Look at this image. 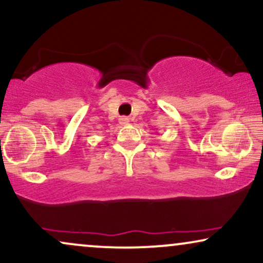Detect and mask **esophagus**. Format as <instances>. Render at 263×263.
Here are the masks:
<instances>
[{
  "label": "esophagus",
  "instance_id": "obj_1",
  "mask_svg": "<svg viewBox=\"0 0 263 263\" xmlns=\"http://www.w3.org/2000/svg\"><path fill=\"white\" fill-rule=\"evenodd\" d=\"M128 122H129V120L126 118V116H122V118H120V123H121V125H127Z\"/></svg>",
  "mask_w": 263,
  "mask_h": 263
}]
</instances>
